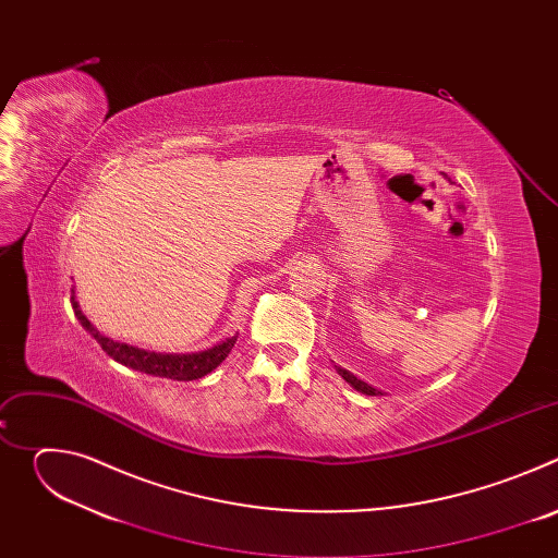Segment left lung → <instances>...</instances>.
Wrapping results in <instances>:
<instances>
[{
    "label": "left lung",
    "mask_w": 558,
    "mask_h": 558,
    "mask_svg": "<svg viewBox=\"0 0 558 558\" xmlns=\"http://www.w3.org/2000/svg\"><path fill=\"white\" fill-rule=\"evenodd\" d=\"M340 371V375L353 386V388H357V390H362V392H366V395H377V390L375 388H371L368 384H364V381H360L355 375H351L349 371H344V368H338Z\"/></svg>",
    "instance_id": "obj_1"
}]
</instances>
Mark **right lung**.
Instances as JSON below:
<instances>
[{
    "label": "right lung",
    "instance_id": "1",
    "mask_svg": "<svg viewBox=\"0 0 558 558\" xmlns=\"http://www.w3.org/2000/svg\"><path fill=\"white\" fill-rule=\"evenodd\" d=\"M72 308L76 320L82 323V327L101 344V349L117 362H121L123 366H130L134 371L147 373V375H156V377H170L177 381H192L198 379L207 373H211L233 349L235 336L227 338L225 342L207 349V351H198V353H187V355H163V353H154V351H143L136 347H128L121 342H114L106 336H101L93 325L88 317L78 308L76 300H74V291H72Z\"/></svg>",
    "mask_w": 558,
    "mask_h": 558
}]
</instances>
